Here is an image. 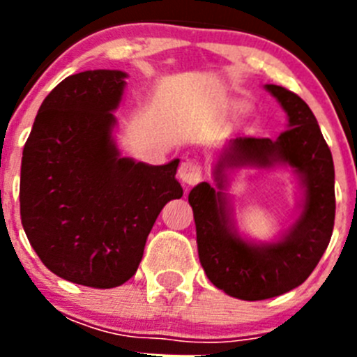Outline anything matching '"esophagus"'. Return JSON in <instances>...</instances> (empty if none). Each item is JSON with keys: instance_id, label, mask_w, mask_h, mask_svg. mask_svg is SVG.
I'll use <instances>...</instances> for the list:
<instances>
[{"instance_id": "esophagus-1", "label": "esophagus", "mask_w": 357, "mask_h": 357, "mask_svg": "<svg viewBox=\"0 0 357 357\" xmlns=\"http://www.w3.org/2000/svg\"><path fill=\"white\" fill-rule=\"evenodd\" d=\"M178 178L185 185L198 184L202 181V164L198 160L185 159L178 168Z\"/></svg>"}]
</instances>
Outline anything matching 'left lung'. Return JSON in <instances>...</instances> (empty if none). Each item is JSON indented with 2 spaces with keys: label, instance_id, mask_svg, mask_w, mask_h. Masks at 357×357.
Segmentation results:
<instances>
[{
  "label": "left lung",
  "instance_id": "8db88e82",
  "mask_svg": "<svg viewBox=\"0 0 357 357\" xmlns=\"http://www.w3.org/2000/svg\"><path fill=\"white\" fill-rule=\"evenodd\" d=\"M288 114V128L270 137H236L214 169L216 188L202 182L189 193L197 225L198 257L216 288L241 301H264L301 286L326 252L334 227V164L317 118L301 96L268 84ZM288 163L306 188L301 218L277 243L254 245L231 229L222 193V169Z\"/></svg>",
  "mask_w": 357,
  "mask_h": 357
}]
</instances>
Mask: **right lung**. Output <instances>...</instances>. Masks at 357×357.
Returning <instances> with one entry per match:
<instances>
[{"mask_svg": "<svg viewBox=\"0 0 357 357\" xmlns=\"http://www.w3.org/2000/svg\"><path fill=\"white\" fill-rule=\"evenodd\" d=\"M127 73L71 75L44 98L21 160V222L44 266L89 288L127 282L162 207L182 197L178 159L119 157L112 139Z\"/></svg>", "mask_w": 357, "mask_h": 357, "instance_id": "1", "label": "right lung"}]
</instances>
